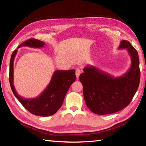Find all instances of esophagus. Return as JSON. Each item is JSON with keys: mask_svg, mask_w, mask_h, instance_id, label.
Returning <instances> with one entry per match:
<instances>
[{"mask_svg": "<svg viewBox=\"0 0 146 146\" xmlns=\"http://www.w3.org/2000/svg\"><path fill=\"white\" fill-rule=\"evenodd\" d=\"M81 74V70L80 69H76V77L77 78H78L79 76H80Z\"/></svg>", "mask_w": 146, "mask_h": 146, "instance_id": "esophagus-1", "label": "esophagus"}]
</instances>
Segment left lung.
Instances as JSON below:
<instances>
[{
    "label": "left lung",
    "instance_id": "1",
    "mask_svg": "<svg viewBox=\"0 0 146 146\" xmlns=\"http://www.w3.org/2000/svg\"><path fill=\"white\" fill-rule=\"evenodd\" d=\"M119 49L127 48L131 58L129 70L115 77L93 66L83 69L79 80L83 88L86 105L92 112L103 115L121 111L128 106L139 85L138 54L129 41H121Z\"/></svg>",
    "mask_w": 146,
    "mask_h": 146
}]
</instances>
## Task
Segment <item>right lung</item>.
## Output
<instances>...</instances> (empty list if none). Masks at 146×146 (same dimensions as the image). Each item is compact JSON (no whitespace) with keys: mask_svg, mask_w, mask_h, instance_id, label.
<instances>
[{"mask_svg":"<svg viewBox=\"0 0 146 146\" xmlns=\"http://www.w3.org/2000/svg\"><path fill=\"white\" fill-rule=\"evenodd\" d=\"M44 45L45 43L43 41L32 38L22 43L16 50L13 51L10 62L9 80L13 94L20 103L33 114L46 117L54 114L61 107L69 87L76 79V70H55L45 90L33 99H26L19 96L13 85V62L17 49L23 46L41 48Z\"/></svg>","mask_w":146,"mask_h":146,"instance_id":"1","label":"right lung"}]
</instances>
